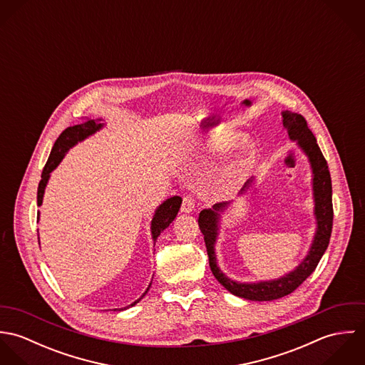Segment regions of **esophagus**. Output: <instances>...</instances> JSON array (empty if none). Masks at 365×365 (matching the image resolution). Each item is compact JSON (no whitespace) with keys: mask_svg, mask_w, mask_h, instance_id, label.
Returning a JSON list of instances; mask_svg holds the SVG:
<instances>
[{"mask_svg":"<svg viewBox=\"0 0 365 365\" xmlns=\"http://www.w3.org/2000/svg\"><path fill=\"white\" fill-rule=\"evenodd\" d=\"M194 208H195V202H194L192 197H190V195L184 197L182 198V204H181V210L185 212V213H191Z\"/></svg>","mask_w":365,"mask_h":365,"instance_id":"1","label":"esophagus"}]
</instances>
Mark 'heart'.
Masks as SVG:
<instances>
[{"mask_svg": "<svg viewBox=\"0 0 365 365\" xmlns=\"http://www.w3.org/2000/svg\"><path fill=\"white\" fill-rule=\"evenodd\" d=\"M220 142H225V143H226V142H229V139H222Z\"/></svg>", "mask_w": 365, "mask_h": 365, "instance_id": "heart-1", "label": "heart"}]
</instances>
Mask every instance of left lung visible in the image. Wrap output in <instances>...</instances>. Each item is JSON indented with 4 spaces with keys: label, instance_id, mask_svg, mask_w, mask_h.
<instances>
[{
    "label": "left lung",
    "instance_id": "8db88e82",
    "mask_svg": "<svg viewBox=\"0 0 365 365\" xmlns=\"http://www.w3.org/2000/svg\"><path fill=\"white\" fill-rule=\"evenodd\" d=\"M282 123L289 135V139L298 142L301 149L311 161L313 173V197H314V216L317 220V230L313 239L309 255L305 257L292 272L272 281H262L255 284H242L229 279L217 267L215 257V242L217 236V223L223 209L227 208V202L215 204L212 209H204L200 213L198 223L204 235L209 267L215 278L223 285L230 294L250 299V301H274L294 292L317 267L322 256L324 255L333 227V202H331V178L329 165L312 130L308 128L307 119L301 113L289 110L282 112ZM249 182V181H247ZM243 191V190H242Z\"/></svg>",
    "mask_w": 365,
    "mask_h": 365
}]
</instances>
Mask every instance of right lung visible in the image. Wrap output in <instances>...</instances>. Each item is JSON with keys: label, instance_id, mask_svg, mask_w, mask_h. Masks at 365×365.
Listing matches in <instances>:
<instances>
[{"label": "right lung", "instance_id": "right-lung-1", "mask_svg": "<svg viewBox=\"0 0 365 365\" xmlns=\"http://www.w3.org/2000/svg\"><path fill=\"white\" fill-rule=\"evenodd\" d=\"M103 128V123H97L96 120L93 119H87L78 125H74V126H68L67 129H64L61 132V135L57 138L54 146H53L52 152H51V156L48 158L46 164H45V168L42 171V180L39 182V187H38V207L42 205V200H43V192H45V187L48 184V180L51 177V173L53 170L58 165V163L61 161V158L64 157V155L67 153V150L70 148H73L77 142H81L84 140L87 136L96 133L98 129ZM181 202L182 200L180 197H171L168 200H165L158 208H157L156 213L153 216V220H152V236H153V240L156 243L157 237L160 236V233L174 220V217L177 216L178 213V209L181 207ZM39 215V213H38ZM152 285V282H150ZM149 285V288H150ZM149 288L145 291V294L138 299L135 301L132 305L129 307H133L136 305L149 291ZM116 311V309H115ZM120 311V309H119Z\"/></svg>", "mask_w": 365, "mask_h": 365}]
</instances>
